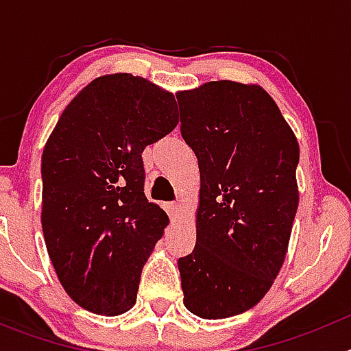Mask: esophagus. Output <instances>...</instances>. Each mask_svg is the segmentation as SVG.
Masks as SVG:
<instances>
[{
    "label": "esophagus",
    "mask_w": 351,
    "mask_h": 351,
    "mask_svg": "<svg viewBox=\"0 0 351 351\" xmlns=\"http://www.w3.org/2000/svg\"><path fill=\"white\" fill-rule=\"evenodd\" d=\"M167 210H169L170 218L178 219L182 213V206L181 204H169V206H167Z\"/></svg>",
    "instance_id": "1"
}]
</instances>
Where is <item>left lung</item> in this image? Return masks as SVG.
<instances>
[{"mask_svg": "<svg viewBox=\"0 0 351 351\" xmlns=\"http://www.w3.org/2000/svg\"><path fill=\"white\" fill-rule=\"evenodd\" d=\"M176 96L200 170L197 244L178 262L182 302L221 320L256 306L283 267L299 207V142L258 84L210 80Z\"/></svg>", "mask_w": 351, "mask_h": 351, "instance_id": "1", "label": "left lung"}]
</instances>
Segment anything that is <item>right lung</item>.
<instances>
[{"instance_id": "add662e5", "label": "right lung", "mask_w": 351, "mask_h": 351, "mask_svg": "<svg viewBox=\"0 0 351 351\" xmlns=\"http://www.w3.org/2000/svg\"><path fill=\"white\" fill-rule=\"evenodd\" d=\"M179 123L173 93L107 73L64 107L42 154V230L61 287L80 308L130 311L169 216L144 193L145 145Z\"/></svg>"}]
</instances>
